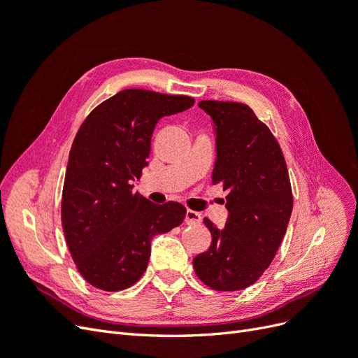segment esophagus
<instances>
[{"label": "esophagus", "instance_id": "1", "mask_svg": "<svg viewBox=\"0 0 358 358\" xmlns=\"http://www.w3.org/2000/svg\"><path fill=\"white\" fill-rule=\"evenodd\" d=\"M185 222L188 225H197L201 222V215L199 212H194V210H187L185 215Z\"/></svg>", "mask_w": 358, "mask_h": 358}]
</instances>
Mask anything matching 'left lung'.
<instances>
[{
  "label": "left lung",
  "mask_w": 358,
  "mask_h": 358,
  "mask_svg": "<svg viewBox=\"0 0 358 358\" xmlns=\"http://www.w3.org/2000/svg\"><path fill=\"white\" fill-rule=\"evenodd\" d=\"M216 133L212 183L224 191L229 218L220 230L210 220L208 251L194 257V272L215 291L252 285L272 263L292 210L287 162L276 137L243 103L203 100Z\"/></svg>",
  "instance_id": "1"
}]
</instances>
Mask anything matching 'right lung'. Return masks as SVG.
<instances>
[{
    "instance_id": "add662e5",
    "label": "right lung",
    "mask_w": 358,
    "mask_h": 358,
    "mask_svg": "<svg viewBox=\"0 0 358 358\" xmlns=\"http://www.w3.org/2000/svg\"><path fill=\"white\" fill-rule=\"evenodd\" d=\"M194 106L188 95L124 90L86 116L70 150L61 221L73 262L86 282L121 291L143 276L150 241L180 225L178 201L150 203L134 192L162 116Z\"/></svg>"
}]
</instances>
